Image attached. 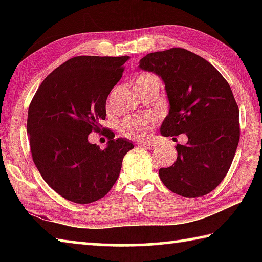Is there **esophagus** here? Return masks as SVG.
I'll use <instances>...</instances> for the list:
<instances>
[{"label": "esophagus", "mask_w": 262, "mask_h": 262, "mask_svg": "<svg viewBox=\"0 0 262 262\" xmlns=\"http://www.w3.org/2000/svg\"><path fill=\"white\" fill-rule=\"evenodd\" d=\"M139 145L140 147H143V148L149 149V150L155 148V143H152V142H142L141 141V142H139Z\"/></svg>", "instance_id": "obj_1"}]
</instances>
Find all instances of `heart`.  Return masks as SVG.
<instances>
[{"label": "heart", "mask_w": 262, "mask_h": 262, "mask_svg": "<svg viewBox=\"0 0 262 262\" xmlns=\"http://www.w3.org/2000/svg\"><path fill=\"white\" fill-rule=\"evenodd\" d=\"M156 76L152 74H140L135 79V86L140 84L147 83L151 79H155ZM158 123V119L156 115L147 114L142 117H129L122 120L119 125V132L122 136L132 140H145L150 136L154 128Z\"/></svg>", "instance_id": "heart-1"}]
</instances>
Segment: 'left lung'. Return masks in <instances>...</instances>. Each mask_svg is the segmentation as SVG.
Masks as SVG:
<instances>
[{
  "label": "left lung",
  "instance_id": "8db88e82",
  "mask_svg": "<svg viewBox=\"0 0 262 262\" xmlns=\"http://www.w3.org/2000/svg\"><path fill=\"white\" fill-rule=\"evenodd\" d=\"M139 67L165 84L170 110L161 134L188 137L185 145L177 144L173 165L159 168V178L181 196L210 193L227 176L241 136L239 108L229 83L214 66L185 48L150 53Z\"/></svg>",
  "mask_w": 262,
  "mask_h": 262
}]
</instances>
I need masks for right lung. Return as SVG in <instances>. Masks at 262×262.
<instances>
[{
	"instance_id": "right-lung-1",
	"label": "right lung",
	"mask_w": 262,
	"mask_h": 262,
	"mask_svg": "<svg viewBox=\"0 0 262 262\" xmlns=\"http://www.w3.org/2000/svg\"><path fill=\"white\" fill-rule=\"evenodd\" d=\"M129 56H76L53 70L31 101L28 123L33 162L47 185L67 200L86 205L110 192L122 159L134 148L105 130L107 147L91 144L100 132L106 99Z\"/></svg>"
}]
</instances>
